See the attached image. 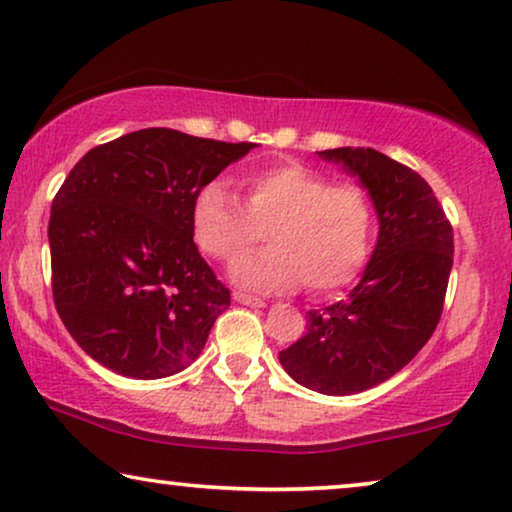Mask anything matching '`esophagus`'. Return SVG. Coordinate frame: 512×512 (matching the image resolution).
I'll return each instance as SVG.
<instances>
[{"label": "esophagus", "instance_id": "esophagus-1", "mask_svg": "<svg viewBox=\"0 0 512 512\" xmlns=\"http://www.w3.org/2000/svg\"><path fill=\"white\" fill-rule=\"evenodd\" d=\"M233 298L237 303L242 305H249V307H265V300L258 298V296H251V293H242V291H235Z\"/></svg>", "mask_w": 512, "mask_h": 512}]
</instances>
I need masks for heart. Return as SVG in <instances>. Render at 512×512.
<instances>
[{"label":"heart","mask_w":512,"mask_h":512,"mask_svg":"<svg viewBox=\"0 0 512 512\" xmlns=\"http://www.w3.org/2000/svg\"><path fill=\"white\" fill-rule=\"evenodd\" d=\"M244 205L221 181L195 193L191 233L219 263H233L269 230L268 250L233 265L237 286L277 293H331L359 275L370 251L373 205L366 188L303 163L258 167L242 179Z\"/></svg>","instance_id":"b5f03b06"}]
</instances>
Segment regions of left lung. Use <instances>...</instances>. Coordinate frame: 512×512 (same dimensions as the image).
Masks as SVG:
<instances>
[{
  "instance_id": "left-lung-1",
  "label": "left lung",
  "mask_w": 512,
  "mask_h": 512,
  "mask_svg": "<svg viewBox=\"0 0 512 512\" xmlns=\"http://www.w3.org/2000/svg\"><path fill=\"white\" fill-rule=\"evenodd\" d=\"M368 188L380 237L361 282L340 303L307 312V333L279 352L293 380L349 396L389 380L436 331L450 282L454 235L431 186L375 149H326Z\"/></svg>"
}]
</instances>
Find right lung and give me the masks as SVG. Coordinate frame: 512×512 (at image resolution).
Masks as SVG:
<instances>
[{"instance_id":"add662e5","label":"right lung","mask_w":512,"mask_h":512,"mask_svg":"<svg viewBox=\"0 0 512 512\" xmlns=\"http://www.w3.org/2000/svg\"><path fill=\"white\" fill-rule=\"evenodd\" d=\"M254 146L146 128L95 146L67 174L48 221L53 300L104 368L158 380L198 359L230 291L195 247L191 205Z\"/></svg>"}]
</instances>
